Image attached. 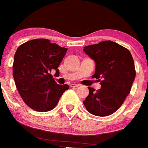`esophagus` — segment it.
Masks as SVG:
<instances>
[{
  "label": "esophagus",
  "mask_w": 148,
  "mask_h": 148,
  "mask_svg": "<svg viewBox=\"0 0 148 148\" xmlns=\"http://www.w3.org/2000/svg\"><path fill=\"white\" fill-rule=\"evenodd\" d=\"M70 87H79V85H78V84H70Z\"/></svg>",
  "instance_id": "esophagus-1"
}]
</instances>
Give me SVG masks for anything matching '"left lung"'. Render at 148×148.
Here are the masks:
<instances>
[{
	"instance_id": "1",
	"label": "left lung",
	"mask_w": 148,
	"mask_h": 148,
	"mask_svg": "<svg viewBox=\"0 0 148 148\" xmlns=\"http://www.w3.org/2000/svg\"><path fill=\"white\" fill-rule=\"evenodd\" d=\"M84 51L95 61V73L92 78L98 79L101 86L96 91L88 87L90 92L84 104L94 116H110L123 104L135 79V65L131 53L112 40L86 46Z\"/></svg>"
}]
</instances>
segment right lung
Masks as SVG:
<instances>
[{
	"instance_id": "right-lung-1",
	"label": "right lung",
	"mask_w": 148,
	"mask_h": 148,
	"mask_svg": "<svg viewBox=\"0 0 148 148\" xmlns=\"http://www.w3.org/2000/svg\"><path fill=\"white\" fill-rule=\"evenodd\" d=\"M67 48L61 47L48 39L29 40L19 46L14 56L13 77L18 92L28 107L38 112L55 108L67 84L56 83L51 71L58 67Z\"/></svg>"
}]
</instances>
